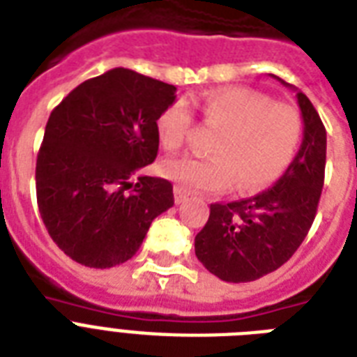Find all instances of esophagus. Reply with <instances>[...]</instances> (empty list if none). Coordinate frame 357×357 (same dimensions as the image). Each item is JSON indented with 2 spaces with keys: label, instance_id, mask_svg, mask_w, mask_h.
I'll return each instance as SVG.
<instances>
[{
  "label": "esophagus",
  "instance_id": "esophagus-1",
  "mask_svg": "<svg viewBox=\"0 0 357 357\" xmlns=\"http://www.w3.org/2000/svg\"><path fill=\"white\" fill-rule=\"evenodd\" d=\"M174 200H176V204H183V202L189 200V195L185 192L183 189H179V187H174Z\"/></svg>",
  "mask_w": 357,
  "mask_h": 357
}]
</instances>
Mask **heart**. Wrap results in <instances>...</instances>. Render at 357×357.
<instances>
[{"mask_svg":"<svg viewBox=\"0 0 357 357\" xmlns=\"http://www.w3.org/2000/svg\"><path fill=\"white\" fill-rule=\"evenodd\" d=\"M206 128L217 131L211 157L181 155L161 165L162 174L189 192L226 190L257 192L276 183L298 155L304 123L294 107L274 103L243 86L213 89L198 100ZM195 122L185 98L172 102L157 119V137L165 150L185 144Z\"/></svg>","mask_w":357,"mask_h":357,"instance_id":"obj_1","label":"heart"}]
</instances>
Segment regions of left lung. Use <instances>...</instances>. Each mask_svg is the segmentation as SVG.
I'll return each mask as SVG.
<instances>
[{"label": "left lung", "instance_id": "8db88e82", "mask_svg": "<svg viewBox=\"0 0 357 357\" xmlns=\"http://www.w3.org/2000/svg\"><path fill=\"white\" fill-rule=\"evenodd\" d=\"M296 100L304 139L287 172L252 198L211 204L209 220L195 238L196 257L224 282H254L280 268L315 220L324 185L326 129L304 92L296 91Z\"/></svg>", "mask_w": 357, "mask_h": 357}]
</instances>
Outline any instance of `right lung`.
<instances>
[{
  "instance_id": "1",
  "label": "right lung",
  "mask_w": 357,
  "mask_h": 357,
  "mask_svg": "<svg viewBox=\"0 0 357 357\" xmlns=\"http://www.w3.org/2000/svg\"><path fill=\"white\" fill-rule=\"evenodd\" d=\"M176 86L128 68L81 83L53 109L36 157V202L53 243L81 265L131 259L153 218L174 206L172 183L139 176L155 161L157 119Z\"/></svg>"
}]
</instances>
